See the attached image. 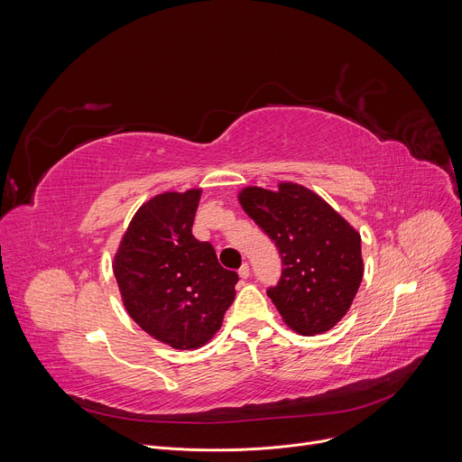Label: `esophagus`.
<instances>
[{
	"mask_svg": "<svg viewBox=\"0 0 462 462\" xmlns=\"http://www.w3.org/2000/svg\"><path fill=\"white\" fill-rule=\"evenodd\" d=\"M248 276H250V267H248V263H243V267L239 269V278L246 280Z\"/></svg>",
	"mask_w": 462,
	"mask_h": 462,
	"instance_id": "esophagus-1",
	"label": "esophagus"
}]
</instances>
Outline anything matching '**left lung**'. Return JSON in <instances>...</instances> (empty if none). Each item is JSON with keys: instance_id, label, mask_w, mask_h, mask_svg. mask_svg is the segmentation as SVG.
<instances>
[{"instance_id": "obj_1", "label": "left lung", "mask_w": 462, "mask_h": 462, "mask_svg": "<svg viewBox=\"0 0 462 462\" xmlns=\"http://www.w3.org/2000/svg\"><path fill=\"white\" fill-rule=\"evenodd\" d=\"M239 203L280 250L282 278L267 294L283 321L305 337L333 328L362 283L360 234L301 184L280 182L278 191L248 186Z\"/></svg>"}]
</instances>
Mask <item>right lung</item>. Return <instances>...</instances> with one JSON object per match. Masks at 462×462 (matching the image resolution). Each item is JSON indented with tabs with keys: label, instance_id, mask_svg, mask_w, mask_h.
<instances>
[{
	"label": "right lung",
	"instance_id": "add662e5",
	"mask_svg": "<svg viewBox=\"0 0 462 462\" xmlns=\"http://www.w3.org/2000/svg\"><path fill=\"white\" fill-rule=\"evenodd\" d=\"M201 189L161 193L131 219L113 273L127 314L173 349L205 346L236 298L239 276L219 265L214 246L191 225Z\"/></svg>",
	"mask_w": 462,
	"mask_h": 462
}]
</instances>
